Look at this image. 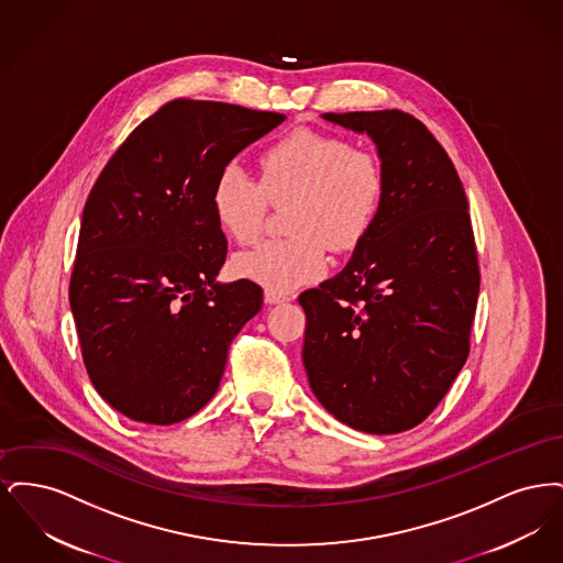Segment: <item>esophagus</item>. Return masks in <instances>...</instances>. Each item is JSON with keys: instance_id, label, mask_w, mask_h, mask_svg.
Listing matches in <instances>:
<instances>
[{"instance_id": "1", "label": "esophagus", "mask_w": 563, "mask_h": 563, "mask_svg": "<svg viewBox=\"0 0 563 563\" xmlns=\"http://www.w3.org/2000/svg\"><path fill=\"white\" fill-rule=\"evenodd\" d=\"M291 297L289 294H278V291H266V301L268 303H283V301H289Z\"/></svg>"}]
</instances>
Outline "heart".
<instances>
[{
	"label": "heart",
	"instance_id": "heart-1",
	"mask_svg": "<svg viewBox=\"0 0 563 563\" xmlns=\"http://www.w3.org/2000/svg\"><path fill=\"white\" fill-rule=\"evenodd\" d=\"M384 198V173L374 154L335 134L297 129L274 141L260 158V179L239 162L214 177L211 209L225 236L253 244L262 236L269 202H294L289 239L242 253L236 272L269 291H291L329 268L333 251H352L374 228Z\"/></svg>",
	"mask_w": 563,
	"mask_h": 563
}]
</instances>
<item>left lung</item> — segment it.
<instances>
[{"label":"left lung","instance_id":"obj_1","mask_svg":"<svg viewBox=\"0 0 563 563\" xmlns=\"http://www.w3.org/2000/svg\"><path fill=\"white\" fill-rule=\"evenodd\" d=\"M377 145L384 198L338 276L297 297L303 365L327 411L397 434L424 422L468 358L479 262L454 162L399 109L324 113Z\"/></svg>","mask_w":563,"mask_h":563}]
</instances>
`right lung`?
<instances>
[{
	"label": "right lung",
	"instance_id": "1",
	"mask_svg": "<svg viewBox=\"0 0 563 563\" xmlns=\"http://www.w3.org/2000/svg\"><path fill=\"white\" fill-rule=\"evenodd\" d=\"M283 120L173 99L126 136L88 194L69 303L92 386L134 422L168 427L211 401L232 340L262 310L253 280L214 283L228 241L211 189Z\"/></svg>",
	"mask_w": 563,
	"mask_h": 563
}]
</instances>
